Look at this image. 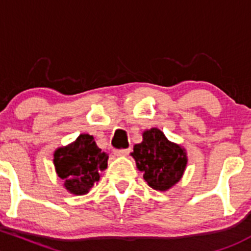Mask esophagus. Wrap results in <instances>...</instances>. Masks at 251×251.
Returning <instances> with one entry per match:
<instances>
[{
    "label": "esophagus",
    "instance_id": "obj_1",
    "mask_svg": "<svg viewBox=\"0 0 251 251\" xmlns=\"http://www.w3.org/2000/svg\"><path fill=\"white\" fill-rule=\"evenodd\" d=\"M130 152V150L129 149H118V150H115V154L116 156H126V154Z\"/></svg>",
    "mask_w": 251,
    "mask_h": 251
}]
</instances>
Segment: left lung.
<instances>
[{
  "label": "left lung",
  "instance_id": "left-lung-1",
  "mask_svg": "<svg viewBox=\"0 0 251 251\" xmlns=\"http://www.w3.org/2000/svg\"><path fill=\"white\" fill-rule=\"evenodd\" d=\"M131 156L139 170L144 172L145 181L158 191L168 190L179 181L187 164L185 150L170 143L157 128L145 131L143 143L134 146Z\"/></svg>",
  "mask_w": 251,
  "mask_h": 251
}]
</instances>
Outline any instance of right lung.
<instances>
[{"instance_id":"right-lung-1","label":"right lung","mask_w":251,"mask_h":251,"mask_svg":"<svg viewBox=\"0 0 251 251\" xmlns=\"http://www.w3.org/2000/svg\"><path fill=\"white\" fill-rule=\"evenodd\" d=\"M107 158L92 135L81 134L75 143L56 150L54 165L65 181L66 190L74 195H84L99 181L100 173L107 168Z\"/></svg>"}]
</instances>
